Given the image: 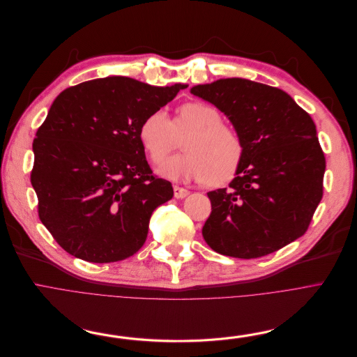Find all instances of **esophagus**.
I'll list each match as a JSON object with an SVG mask.
<instances>
[{
	"label": "esophagus",
	"instance_id": "34e87169",
	"mask_svg": "<svg viewBox=\"0 0 357 357\" xmlns=\"http://www.w3.org/2000/svg\"><path fill=\"white\" fill-rule=\"evenodd\" d=\"M189 190L188 189H183V188H180V185H174V197L176 199H184V197H188L189 196Z\"/></svg>",
	"mask_w": 357,
	"mask_h": 357
}]
</instances>
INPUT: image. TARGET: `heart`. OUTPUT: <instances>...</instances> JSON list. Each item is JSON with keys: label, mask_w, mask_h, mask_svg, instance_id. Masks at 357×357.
I'll list each match as a JSON object with an SVG mask.
<instances>
[{"label": "heart", "mask_w": 357, "mask_h": 357, "mask_svg": "<svg viewBox=\"0 0 357 357\" xmlns=\"http://www.w3.org/2000/svg\"><path fill=\"white\" fill-rule=\"evenodd\" d=\"M220 121L213 106L189 101L177 109L173 121L164 110L151 112L139 125V141L151 162L161 165L177 148L178 137L192 130L183 142L185 152L168 160L162 174L174 180L211 178L213 184H224L238 173L244 142L238 130Z\"/></svg>", "instance_id": "b5f03b06"}]
</instances>
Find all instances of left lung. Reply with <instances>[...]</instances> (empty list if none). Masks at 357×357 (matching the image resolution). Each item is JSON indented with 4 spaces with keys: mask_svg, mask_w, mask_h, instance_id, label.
Segmentation results:
<instances>
[{
    "mask_svg": "<svg viewBox=\"0 0 357 357\" xmlns=\"http://www.w3.org/2000/svg\"><path fill=\"white\" fill-rule=\"evenodd\" d=\"M192 94L228 116L244 142L229 188L209 192L202 234L224 256L257 259L307 232L322 199L326 157L311 116L284 91L243 78L196 86Z\"/></svg>",
    "mask_w": 357,
    "mask_h": 357,
    "instance_id": "1",
    "label": "left lung"
}]
</instances>
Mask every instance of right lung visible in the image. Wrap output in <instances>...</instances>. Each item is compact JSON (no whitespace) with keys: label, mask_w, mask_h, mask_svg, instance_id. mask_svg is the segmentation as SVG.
I'll use <instances>...</instances> for the list:
<instances>
[{"label":"right lung","mask_w":357,"mask_h":357,"mask_svg":"<svg viewBox=\"0 0 357 357\" xmlns=\"http://www.w3.org/2000/svg\"><path fill=\"white\" fill-rule=\"evenodd\" d=\"M185 87L107 77L55 98L33 141L30 181L42 224L71 256L113 263L144 245L152 212L174 192L152 174L139 125Z\"/></svg>","instance_id":"add662e5"}]
</instances>
